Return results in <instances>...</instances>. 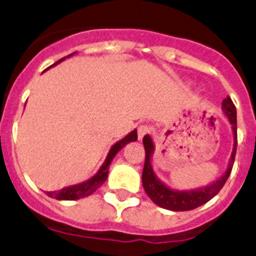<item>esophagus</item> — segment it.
Wrapping results in <instances>:
<instances>
[{
	"label": "esophagus",
	"mask_w": 256,
	"mask_h": 256,
	"mask_svg": "<svg viewBox=\"0 0 256 256\" xmlns=\"http://www.w3.org/2000/svg\"><path fill=\"white\" fill-rule=\"evenodd\" d=\"M150 130H152V128L149 127V126H139L138 127V139L139 140H142L144 136H146V134L150 133Z\"/></svg>",
	"instance_id": "esophagus-1"
}]
</instances>
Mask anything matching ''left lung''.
I'll return each instance as SVG.
<instances>
[{"label":"left lung","mask_w":256,"mask_h":256,"mask_svg":"<svg viewBox=\"0 0 256 256\" xmlns=\"http://www.w3.org/2000/svg\"><path fill=\"white\" fill-rule=\"evenodd\" d=\"M222 110L226 118L229 120L232 126V136H234V144H232V152L230 156L229 164L226 170L222 173V176L213 182L212 184L206 186H200L196 189H188V190H176V189L169 188L163 183L158 176H156L152 166V156L154 153V143L150 136H144L143 144L146 149V162H144L143 174H142V183L146 190V196L156 203V206L163 209H168L172 212H186L196 209L203 206L206 202L213 199L224 186L225 182L229 178L232 173V164H234L235 153H236V108L232 103V98L226 97L222 103Z\"/></svg>","instance_id":"8db88e82"}]
</instances>
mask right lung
<instances>
[{"label":"right lung","instance_id":"right-lung-1","mask_svg":"<svg viewBox=\"0 0 256 256\" xmlns=\"http://www.w3.org/2000/svg\"><path fill=\"white\" fill-rule=\"evenodd\" d=\"M76 53L77 52L70 53V56H67V58L72 57V56L76 54ZM66 60V57L62 58V60H57V62H56L54 64L50 66V67H53V66H57L58 63H60L62 60ZM136 138H138V136H136V129H134V130H132L130 133L127 134L124 138L120 139V140H118L116 144H113V146H110V152H108V156H107V158H106L104 163L102 164V166L98 169V172L92 176V178L87 179V180L82 182V183H80V184H74V186H66V188L60 189V190H58V192H47V196H50V198L58 199V200H77V199L86 198V196H90L92 193H94V192L97 190V189L100 188V186H102L106 180H107L108 173H110V172H108L110 170V163H112L113 158L116 156V154H117L118 152H120V149L126 146V144H128L129 142H136Z\"/></svg>","mask_w":256,"mask_h":256}]
</instances>
